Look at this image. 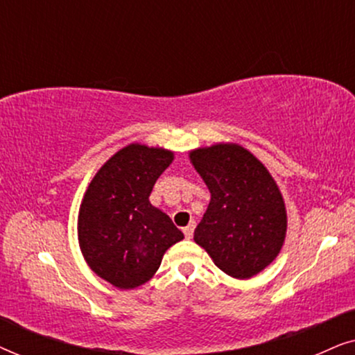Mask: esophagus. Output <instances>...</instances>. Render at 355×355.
Listing matches in <instances>:
<instances>
[{
  "label": "esophagus",
  "instance_id": "obj_1",
  "mask_svg": "<svg viewBox=\"0 0 355 355\" xmlns=\"http://www.w3.org/2000/svg\"><path fill=\"white\" fill-rule=\"evenodd\" d=\"M193 230H196V223H191V225L189 226H186L184 227V236L187 237V239H192V236H193Z\"/></svg>",
  "mask_w": 355,
  "mask_h": 355
}]
</instances>
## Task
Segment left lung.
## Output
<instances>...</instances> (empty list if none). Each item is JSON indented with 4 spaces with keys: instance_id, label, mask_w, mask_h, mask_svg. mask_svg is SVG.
<instances>
[{
    "instance_id": "obj_1",
    "label": "left lung",
    "mask_w": 355,
    "mask_h": 355,
    "mask_svg": "<svg viewBox=\"0 0 355 355\" xmlns=\"http://www.w3.org/2000/svg\"><path fill=\"white\" fill-rule=\"evenodd\" d=\"M191 162L211 193L193 241L226 275L252 278L276 259L286 237L288 216L275 179L236 144L197 148Z\"/></svg>"
}]
</instances>
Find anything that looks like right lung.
I'll list each match as a JSON object with an SVG mask.
<instances>
[{
  "mask_svg": "<svg viewBox=\"0 0 355 355\" xmlns=\"http://www.w3.org/2000/svg\"><path fill=\"white\" fill-rule=\"evenodd\" d=\"M174 153L130 144L92 179L79 210V244L100 278L134 289L152 278L169 247L184 239L166 213L148 197Z\"/></svg>",
  "mask_w": 355,
  "mask_h": 355,
  "instance_id": "1",
  "label": "right lung"
}]
</instances>
